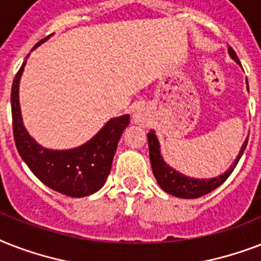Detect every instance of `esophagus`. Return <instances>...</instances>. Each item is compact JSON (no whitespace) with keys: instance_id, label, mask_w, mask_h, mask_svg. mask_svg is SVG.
I'll use <instances>...</instances> for the list:
<instances>
[{"instance_id":"34e87169","label":"esophagus","mask_w":261,"mask_h":261,"mask_svg":"<svg viewBox=\"0 0 261 261\" xmlns=\"http://www.w3.org/2000/svg\"><path fill=\"white\" fill-rule=\"evenodd\" d=\"M146 122H147V114L145 112V110H137L134 114H133V123H135V124L143 126Z\"/></svg>"}]
</instances>
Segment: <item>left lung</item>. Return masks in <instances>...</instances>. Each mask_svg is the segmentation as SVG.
<instances>
[{"label": "left lung", "mask_w": 261, "mask_h": 261, "mask_svg": "<svg viewBox=\"0 0 261 261\" xmlns=\"http://www.w3.org/2000/svg\"><path fill=\"white\" fill-rule=\"evenodd\" d=\"M229 57L234 61L239 66H241L239 57L236 55L234 50L229 47L227 48ZM247 83V89L249 92V85ZM248 134L247 139L244 141V143L240 147V153L237 154L236 160L230 165V168L225 171L223 173L215 176L211 178H198V177H191L187 174L181 173V172L176 171L174 168H172L169 164L164 160L163 154H161V145L160 141L155 135L154 130L149 131L147 134V141H149V154H150V163H151V169H153V174H154L155 180L159 182V186L163 188L167 194L173 195L176 198H182V199H196L200 198L203 195L208 194L211 191H214L215 188H218L222 182L226 181V178L231 174V172L234 171L236 165L239 164L241 155L244 154V150L247 147Z\"/></svg>", "instance_id": "8db88e82"}]
</instances>
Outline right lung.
I'll return each instance as SVG.
<instances>
[{
    "label": "right lung",
    "instance_id": "add662e5",
    "mask_svg": "<svg viewBox=\"0 0 261 261\" xmlns=\"http://www.w3.org/2000/svg\"><path fill=\"white\" fill-rule=\"evenodd\" d=\"M50 36L42 39L31 51L48 40ZM28 58L30 54L14 77L10 94L13 135L18 154L43 184L59 194L84 198L97 192L110 174L120 137L130 123V115L110 119L89 141L77 147L58 150L42 146L27 131L20 108L18 88Z\"/></svg>",
    "mask_w": 261,
    "mask_h": 261
}]
</instances>
